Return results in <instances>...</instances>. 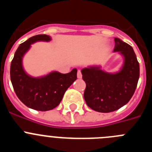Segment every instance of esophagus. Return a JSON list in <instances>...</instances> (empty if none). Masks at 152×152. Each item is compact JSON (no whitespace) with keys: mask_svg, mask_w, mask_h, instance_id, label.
Returning a JSON list of instances; mask_svg holds the SVG:
<instances>
[{"mask_svg":"<svg viewBox=\"0 0 152 152\" xmlns=\"http://www.w3.org/2000/svg\"><path fill=\"white\" fill-rule=\"evenodd\" d=\"M77 78H81V77H82V75H81V72H80V70H78V71H77Z\"/></svg>","mask_w":152,"mask_h":152,"instance_id":"esophagus-1","label":"esophagus"}]
</instances>
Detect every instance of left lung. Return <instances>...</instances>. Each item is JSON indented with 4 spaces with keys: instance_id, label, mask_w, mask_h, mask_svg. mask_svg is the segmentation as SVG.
I'll list each match as a JSON object with an SVG mask.
<instances>
[{
    "instance_id": "obj_1",
    "label": "left lung",
    "mask_w": 152,
    "mask_h": 152,
    "mask_svg": "<svg viewBox=\"0 0 152 152\" xmlns=\"http://www.w3.org/2000/svg\"><path fill=\"white\" fill-rule=\"evenodd\" d=\"M115 40L114 52L124 58L121 69L109 73L100 66H89L81 70L86 83L84 97L92 110L100 113L117 110L133 96L139 78V64L131 45L118 38Z\"/></svg>"
}]
</instances>
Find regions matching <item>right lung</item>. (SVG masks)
I'll return each mask as SVG.
<instances>
[{"label":"right lung","mask_w":152,"mask_h":152,"mask_svg":"<svg viewBox=\"0 0 152 152\" xmlns=\"http://www.w3.org/2000/svg\"><path fill=\"white\" fill-rule=\"evenodd\" d=\"M47 35H37L20 45L10 64V80L17 97L26 107L39 111L56 108L62 100L64 93L77 79V69L61 74L50 72L42 77H34L28 75L23 67V58L36 42H49Z\"/></svg>","instance_id":"obj_1"}]
</instances>
